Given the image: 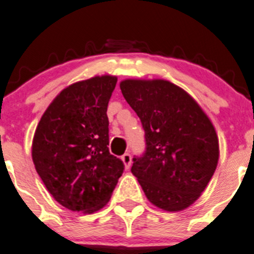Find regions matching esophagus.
Returning a JSON list of instances; mask_svg holds the SVG:
<instances>
[{
    "instance_id": "34e87169",
    "label": "esophagus",
    "mask_w": 254,
    "mask_h": 254,
    "mask_svg": "<svg viewBox=\"0 0 254 254\" xmlns=\"http://www.w3.org/2000/svg\"><path fill=\"white\" fill-rule=\"evenodd\" d=\"M121 159H122V161H123V164H125L126 169H129V167H131V164H132L131 153H128V152L125 153V155H123Z\"/></svg>"
}]
</instances>
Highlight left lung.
<instances>
[{"label": "left lung", "instance_id": "1", "mask_svg": "<svg viewBox=\"0 0 254 254\" xmlns=\"http://www.w3.org/2000/svg\"><path fill=\"white\" fill-rule=\"evenodd\" d=\"M121 90L141 120L146 151L132 174L147 199L166 211L184 210L205 190L219 159L213 123L191 95L164 79H126Z\"/></svg>", "mask_w": 254, "mask_h": 254}]
</instances>
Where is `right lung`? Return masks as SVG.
I'll return each instance as SVG.
<instances>
[{
	"label": "right lung",
	"mask_w": 254,
	"mask_h": 254,
	"mask_svg": "<svg viewBox=\"0 0 254 254\" xmlns=\"http://www.w3.org/2000/svg\"><path fill=\"white\" fill-rule=\"evenodd\" d=\"M117 84L94 76L63 89L41 117L32 141L37 174L58 203L90 214L103 208L125 165L109 153L107 107Z\"/></svg>",
	"instance_id": "obj_1"
}]
</instances>
